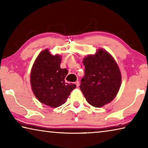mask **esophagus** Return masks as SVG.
Segmentation results:
<instances>
[{
    "label": "esophagus",
    "mask_w": 148,
    "mask_h": 148,
    "mask_svg": "<svg viewBox=\"0 0 148 148\" xmlns=\"http://www.w3.org/2000/svg\"><path fill=\"white\" fill-rule=\"evenodd\" d=\"M75 84H76L77 87H78V86H79V81H76V82H75Z\"/></svg>",
    "instance_id": "1"
}]
</instances>
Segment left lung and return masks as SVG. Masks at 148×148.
Instances as JSON below:
<instances>
[{"mask_svg": "<svg viewBox=\"0 0 148 148\" xmlns=\"http://www.w3.org/2000/svg\"><path fill=\"white\" fill-rule=\"evenodd\" d=\"M85 76L79 88L87 102L101 108L114 100L121 82L119 66L111 55L99 49L95 55H89L83 60Z\"/></svg>", "mask_w": 148, "mask_h": 148, "instance_id": "left-lung-1", "label": "left lung"}]
</instances>
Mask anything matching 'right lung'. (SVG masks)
Instances as JSON below:
<instances>
[{
  "instance_id": "add662e5",
  "label": "right lung",
  "mask_w": 148,
  "mask_h": 148,
  "mask_svg": "<svg viewBox=\"0 0 148 148\" xmlns=\"http://www.w3.org/2000/svg\"><path fill=\"white\" fill-rule=\"evenodd\" d=\"M61 57L52 56L49 49L40 52L35 60L31 72V84L33 93L38 101L52 108L66 102L76 84L65 83L68 74L66 69H61Z\"/></svg>"
}]
</instances>
